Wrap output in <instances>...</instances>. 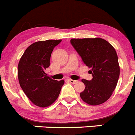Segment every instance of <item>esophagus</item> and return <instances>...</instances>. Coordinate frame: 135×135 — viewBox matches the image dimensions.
<instances>
[{
	"label": "esophagus",
	"mask_w": 135,
	"mask_h": 135,
	"mask_svg": "<svg viewBox=\"0 0 135 135\" xmlns=\"http://www.w3.org/2000/svg\"><path fill=\"white\" fill-rule=\"evenodd\" d=\"M69 81L70 83H73V84H75V83H76L77 82V81H76V80H73V79H69Z\"/></svg>",
	"instance_id": "obj_1"
}]
</instances>
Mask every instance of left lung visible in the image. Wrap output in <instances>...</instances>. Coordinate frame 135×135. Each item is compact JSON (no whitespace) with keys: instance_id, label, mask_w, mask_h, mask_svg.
Returning <instances> with one entry per match:
<instances>
[{"instance_id":"1","label":"left lung","mask_w":135,"mask_h":135,"mask_svg":"<svg viewBox=\"0 0 135 135\" xmlns=\"http://www.w3.org/2000/svg\"><path fill=\"white\" fill-rule=\"evenodd\" d=\"M70 43L86 66L91 69L92 79L81 80L85 87L80 93L81 98L89 105L103 104L112 95L120 76L114 48L100 37L71 39Z\"/></svg>"}]
</instances>
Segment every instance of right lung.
<instances>
[{
  "instance_id": "right-lung-1",
  "label": "right lung",
  "mask_w": 135,
  "mask_h": 135,
  "mask_svg": "<svg viewBox=\"0 0 135 135\" xmlns=\"http://www.w3.org/2000/svg\"><path fill=\"white\" fill-rule=\"evenodd\" d=\"M58 40L36 42L25 50L18 65V79L21 87L31 102L41 108L48 107L56 100L65 83L48 76L45 70L50 66L54 48Z\"/></svg>"
}]
</instances>
